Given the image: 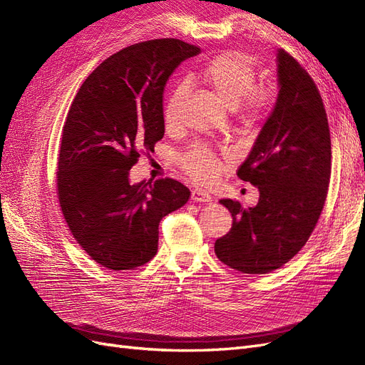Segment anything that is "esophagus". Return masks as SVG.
Segmentation results:
<instances>
[{
    "label": "esophagus",
    "instance_id": "1",
    "mask_svg": "<svg viewBox=\"0 0 365 365\" xmlns=\"http://www.w3.org/2000/svg\"><path fill=\"white\" fill-rule=\"evenodd\" d=\"M192 200L195 202H210L212 201V196H210V193L202 189H195L192 192Z\"/></svg>",
    "mask_w": 365,
    "mask_h": 365
}]
</instances>
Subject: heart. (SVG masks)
<instances>
[{"instance_id": "1", "label": "heart", "mask_w": 365, "mask_h": 365, "mask_svg": "<svg viewBox=\"0 0 365 365\" xmlns=\"http://www.w3.org/2000/svg\"><path fill=\"white\" fill-rule=\"evenodd\" d=\"M200 77L220 105L230 109L240 105L242 113L250 121L260 118L269 105L271 94L263 88H256V65L248 54L242 51H224L216 54L204 65ZM182 94L184 85H178L165 103L164 123L168 128L175 126L178 121ZM181 164L192 178L201 182H208L216 178L220 169L215 153L201 145L185 152L181 157Z\"/></svg>"}]
</instances>
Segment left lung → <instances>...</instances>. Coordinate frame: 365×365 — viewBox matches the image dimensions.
Listing matches in <instances>:
<instances>
[{"label": "left lung", "instance_id": "8db88e82", "mask_svg": "<svg viewBox=\"0 0 365 365\" xmlns=\"http://www.w3.org/2000/svg\"><path fill=\"white\" fill-rule=\"evenodd\" d=\"M279 93L237 176L259 189L244 207L220 200L233 225L215 242L220 262L245 274H267L303 248L324 207L332 150L326 109L314 81L292 56L275 53Z\"/></svg>", "mask_w": 365, "mask_h": 365}]
</instances>
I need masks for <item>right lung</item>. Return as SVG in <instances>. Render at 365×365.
<instances>
[{
  "mask_svg": "<svg viewBox=\"0 0 365 365\" xmlns=\"http://www.w3.org/2000/svg\"><path fill=\"white\" fill-rule=\"evenodd\" d=\"M201 53L180 39H153L109 56L77 91L62 130L58 196L85 252L114 271L134 269L158 251L160 220L190 190L172 178L132 184L140 150L164 135L169 77Z\"/></svg>",
  "mask_w": 365,
  "mask_h": 365,
  "instance_id": "obj_1",
  "label": "right lung"
}]
</instances>
